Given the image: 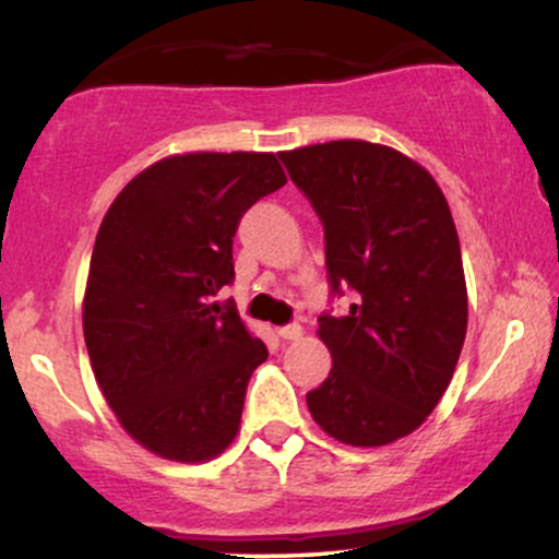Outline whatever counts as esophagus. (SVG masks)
<instances>
[{
  "instance_id": "34e87169",
  "label": "esophagus",
  "mask_w": 559,
  "mask_h": 559,
  "mask_svg": "<svg viewBox=\"0 0 559 559\" xmlns=\"http://www.w3.org/2000/svg\"><path fill=\"white\" fill-rule=\"evenodd\" d=\"M275 332H278L281 341H299V337L304 335L301 324H286V328H278Z\"/></svg>"
}]
</instances>
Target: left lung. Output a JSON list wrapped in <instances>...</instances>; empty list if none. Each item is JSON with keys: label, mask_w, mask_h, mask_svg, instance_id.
<instances>
[{"label": "left lung", "mask_w": 559, "mask_h": 559, "mask_svg": "<svg viewBox=\"0 0 559 559\" xmlns=\"http://www.w3.org/2000/svg\"><path fill=\"white\" fill-rule=\"evenodd\" d=\"M324 227L332 292L320 317L332 371L307 394L317 426L348 447H386L420 428L454 377L467 335V281L451 209L433 175L361 139L281 152Z\"/></svg>", "instance_id": "8db88e82"}]
</instances>
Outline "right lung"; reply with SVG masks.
Returning <instances> with one entry per match:
<instances>
[{
    "label": "right lung",
    "mask_w": 559,
    "mask_h": 559,
    "mask_svg": "<svg viewBox=\"0 0 559 559\" xmlns=\"http://www.w3.org/2000/svg\"><path fill=\"white\" fill-rule=\"evenodd\" d=\"M286 186L273 152H188L154 162L110 203L82 301L90 364L139 447L201 464L239 433L247 381L267 358L237 309L231 237Z\"/></svg>",
    "instance_id": "add662e5"
}]
</instances>
